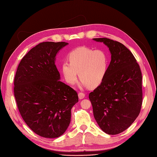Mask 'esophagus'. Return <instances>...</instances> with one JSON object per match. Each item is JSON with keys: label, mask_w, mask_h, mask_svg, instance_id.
<instances>
[{"label": "esophagus", "mask_w": 157, "mask_h": 157, "mask_svg": "<svg viewBox=\"0 0 157 157\" xmlns=\"http://www.w3.org/2000/svg\"><path fill=\"white\" fill-rule=\"evenodd\" d=\"M85 97V94L84 93H82V92H80L78 94V98L80 99H82L84 98Z\"/></svg>", "instance_id": "obj_1"}]
</instances>
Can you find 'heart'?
I'll return each mask as SVG.
<instances>
[{
    "mask_svg": "<svg viewBox=\"0 0 157 157\" xmlns=\"http://www.w3.org/2000/svg\"><path fill=\"white\" fill-rule=\"evenodd\" d=\"M67 61L61 65V71L66 82L71 85L76 82L78 73L80 87H96L105 78L109 66L108 56L102 50H94L79 47L71 51Z\"/></svg>",
    "mask_w": 157,
    "mask_h": 157,
    "instance_id": "heart-1",
    "label": "heart"
}]
</instances>
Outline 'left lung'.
<instances>
[{"instance_id":"left-lung-1","label":"left lung","mask_w":157,"mask_h":157,"mask_svg":"<svg viewBox=\"0 0 157 157\" xmlns=\"http://www.w3.org/2000/svg\"><path fill=\"white\" fill-rule=\"evenodd\" d=\"M103 42L111 54L105 78L89 94L94 117L107 134L116 135L130 127L142 105V75L134 55L119 42L107 38L93 39Z\"/></svg>"}]
</instances>
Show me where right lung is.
Returning <instances> with one entry per match:
<instances>
[{
	"mask_svg": "<svg viewBox=\"0 0 157 157\" xmlns=\"http://www.w3.org/2000/svg\"><path fill=\"white\" fill-rule=\"evenodd\" d=\"M65 42H43L33 48L19 64L13 92L23 121L46 138L63 135L71 122V109L78 101L77 92L60 81L55 65Z\"/></svg>",
	"mask_w": 157,
	"mask_h": 157,
	"instance_id": "right-lung-1",
	"label": "right lung"
}]
</instances>
